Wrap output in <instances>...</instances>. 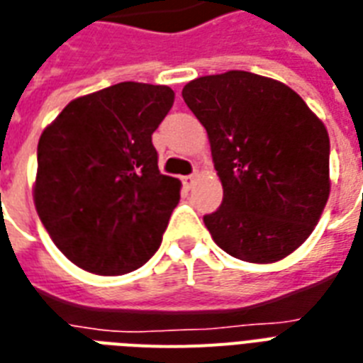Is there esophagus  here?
I'll return each mask as SVG.
<instances>
[{
    "label": "esophagus",
    "mask_w": 363,
    "mask_h": 363,
    "mask_svg": "<svg viewBox=\"0 0 363 363\" xmlns=\"http://www.w3.org/2000/svg\"><path fill=\"white\" fill-rule=\"evenodd\" d=\"M196 178H199V174L195 172V174H189V176H184V178H182V182H184V185L187 187V189H191V187L195 185Z\"/></svg>",
    "instance_id": "1"
}]
</instances>
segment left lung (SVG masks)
Wrapping results in <instances>:
<instances>
[{
    "instance_id": "1",
    "label": "left lung",
    "mask_w": 363,
    "mask_h": 363,
    "mask_svg": "<svg viewBox=\"0 0 363 363\" xmlns=\"http://www.w3.org/2000/svg\"><path fill=\"white\" fill-rule=\"evenodd\" d=\"M182 97L208 133L223 185L219 210L204 216L213 242L257 264L296 251L330 196L323 121L294 89L247 71L195 78Z\"/></svg>"
}]
</instances>
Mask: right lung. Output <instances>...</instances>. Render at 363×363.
I'll return each mask as SVG.
<instances>
[{"label":"right lung","mask_w":363,"mask_h":363,"mask_svg":"<svg viewBox=\"0 0 363 363\" xmlns=\"http://www.w3.org/2000/svg\"><path fill=\"white\" fill-rule=\"evenodd\" d=\"M168 86L120 82L71 101L37 146L33 200L52 242L78 268L123 275L152 259L179 202L152 135Z\"/></svg>","instance_id":"1"}]
</instances>
